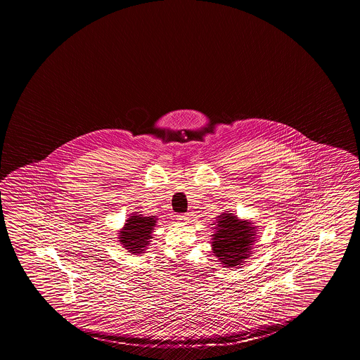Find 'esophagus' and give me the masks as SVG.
Instances as JSON below:
<instances>
[{"label": "esophagus", "mask_w": 360, "mask_h": 360, "mask_svg": "<svg viewBox=\"0 0 360 360\" xmlns=\"http://www.w3.org/2000/svg\"><path fill=\"white\" fill-rule=\"evenodd\" d=\"M177 218L179 219V221H187L188 219V214H186V213H181V214H177Z\"/></svg>", "instance_id": "obj_1"}]
</instances>
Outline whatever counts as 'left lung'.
Instances as JSON below:
<instances>
[{
  "label": "left lung",
  "mask_w": 360,
  "mask_h": 360,
  "mask_svg": "<svg viewBox=\"0 0 360 360\" xmlns=\"http://www.w3.org/2000/svg\"><path fill=\"white\" fill-rule=\"evenodd\" d=\"M217 227L212 235L214 256L224 267L242 265L254 246L256 227L248 221H241L233 213H222L217 217Z\"/></svg>",
  "instance_id": "obj_1"
}]
</instances>
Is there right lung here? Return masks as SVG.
I'll list each match as a JSON object with an SVG mask.
<instances>
[{
    "label": "right lung",
    "instance_id": "add662e5",
    "mask_svg": "<svg viewBox=\"0 0 360 360\" xmlns=\"http://www.w3.org/2000/svg\"><path fill=\"white\" fill-rule=\"evenodd\" d=\"M157 219L155 216L144 217L143 214L131 213L127 224H124L123 230L119 232V242L130 254H144L150 243V238H153L152 232Z\"/></svg>",
    "mask_w": 360,
    "mask_h": 360
}]
</instances>
